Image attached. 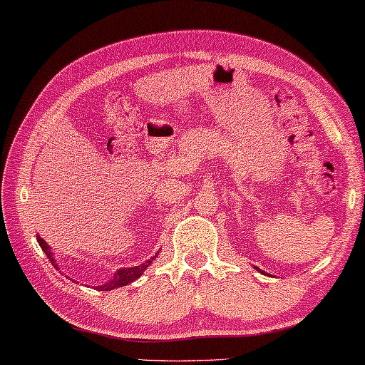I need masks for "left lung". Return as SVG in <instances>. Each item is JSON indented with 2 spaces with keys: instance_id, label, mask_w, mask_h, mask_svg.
Instances as JSON below:
<instances>
[{
  "instance_id": "left-lung-1",
  "label": "left lung",
  "mask_w": 365,
  "mask_h": 365,
  "mask_svg": "<svg viewBox=\"0 0 365 365\" xmlns=\"http://www.w3.org/2000/svg\"><path fill=\"white\" fill-rule=\"evenodd\" d=\"M262 274H264V272H262Z\"/></svg>"
}]
</instances>
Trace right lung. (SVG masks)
Masks as SVG:
<instances>
[{
    "label": "right lung",
    "mask_w": 365,
    "mask_h": 365,
    "mask_svg": "<svg viewBox=\"0 0 365 365\" xmlns=\"http://www.w3.org/2000/svg\"><path fill=\"white\" fill-rule=\"evenodd\" d=\"M36 237H38L39 246H41V249L44 251V254H46V256L49 257V261L53 262V266L56 267V269H59V267H58V264H56V261H54V257H53L51 247L48 246V244H46V241H44V239H41L39 236H36ZM154 259H156V256H153L151 259H148L146 262L139 264V266L118 269L116 274H114V277L111 279V281H108L106 284H103V286H98L96 289H98V291H113V289H118V287H124V286H128V284L134 282V281H136V279H139V277L143 276L144 271H146V269H148L149 266H151V262L154 261Z\"/></svg>",
    "instance_id": "1"
}]
</instances>
